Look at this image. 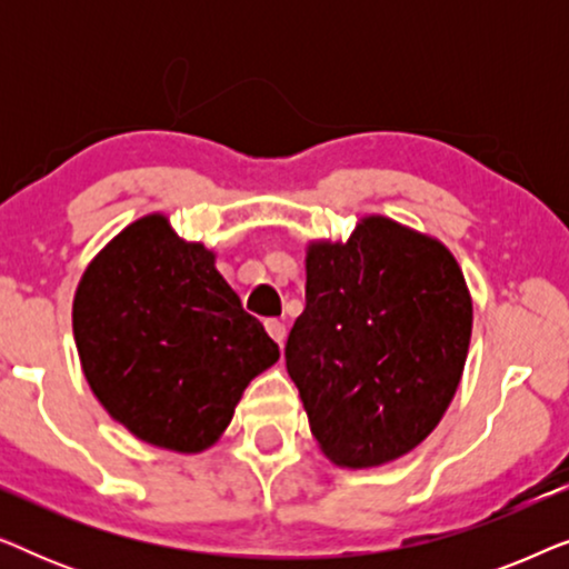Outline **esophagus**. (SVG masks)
<instances>
[{"label": "esophagus", "mask_w": 569, "mask_h": 569, "mask_svg": "<svg viewBox=\"0 0 569 569\" xmlns=\"http://www.w3.org/2000/svg\"><path fill=\"white\" fill-rule=\"evenodd\" d=\"M267 331H269V337L274 339L279 347L284 345V337H287V326H284L282 321H277V318H269V321H267Z\"/></svg>", "instance_id": "34e87169"}]
</instances>
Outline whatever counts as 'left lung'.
Listing matches in <instances>:
<instances>
[{"label": "left lung", "instance_id": "1", "mask_svg": "<svg viewBox=\"0 0 569 569\" xmlns=\"http://www.w3.org/2000/svg\"><path fill=\"white\" fill-rule=\"evenodd\" d=\"M471 321L461 267L425 232L370 214L308 243L284 360L323 456L370 469L415 450L453 401Z\"/></svg>", "mask_w": 569, "mask_h": 569}]
</instances>
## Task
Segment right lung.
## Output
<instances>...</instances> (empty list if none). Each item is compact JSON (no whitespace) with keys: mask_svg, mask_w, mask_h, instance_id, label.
<instances>
[{"mask_svg":"<svg viewBox=\"0 0 569 569\" xmlns=\"http://www.w3.org/2000/svg\"><path fill=\"white\" fill-rule=\"evenodd\" d=\"M82 372L116 422L176 453H201L230 425L251 380L279 360L214 267L154 212L123 228L84 269L72 306Z\"/></svg>","mask_w":569,"mask_h":569,"instance_id":"1","label":"right lung"}]
</instances>
